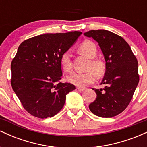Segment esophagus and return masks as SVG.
I'll use <instances>...</instances> for the list:
<instances>
[{
  "label": "esophagus",
  "mask_w": 147,
  "mask_h": 147,
  "mask_svg": "<svg viewBox=\"0 0 147 147\" xmlns=\"http://www.w3.org/2000/svg\"><path fill=\"white\" fill-rule=\"evenodd\" d=\"M77 89L78 90L79 92H83V91L85 90V89L84 88H79V87H77Z\"/></svg>",
  "instance_id": "34e87169"
}]
</instances>
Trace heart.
Returning a JSON list of instances; mask_svg holds the SVG:
<instances>
[{
    "label": "heart",
    "mask_w": 147,
    "mask_h": 147,
    "mask_svg": "<svg viewBox=\"0 0 147 147\" xmlns=\"http://www.w3.org/2000/svg\"><path fill=\"white\" fill-rule=\"evenodd\" d=\"M79 52L82 55L90 59L88 71L86 73H72L67 77L69 82L80 88L87 86L89 84L93 83L96 79V75L102 77L105 74L106 65L104 61L100 59H95L97 53V46L93 42L86 41L83 42L79 47ZM60 64L65 72H70L72 65L71 61V54L70 51L64 52L60 57Z\"/></svg>",
    "instance_id": "heart-1"
}]
</instances>
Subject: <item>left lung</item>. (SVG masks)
<instances>
[{
  "mask_svg": "<svg viewBox=\"0 0 147 147\" xmlns=\"http://www.w3.org/2000/svg\"><path fill=\"white\" fill-rule=\"evenodd\" d=\"M98 43L106 61V70L102 83L95 89L97 97L89 105L91 112L102 117H112L126 109L139 82L138 60L122 36L105 30L84 33Z\"/></svg>",
  "mask_w": 147,
  "mask_h": 147,
  "instance_id": "8db88e82",
  "label": "left lung"
}]
</instances>
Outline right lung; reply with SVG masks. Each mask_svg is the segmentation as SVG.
I'll return each instance as SVG.
<instances>
[{
  "mask_svg": "<svg viewBox=\"0 0 147 147\" xmlns=\"http://www.w3.org/2000/svg\"><path fill=\"white\" fill-rule=\"evenodd\" d=\"M82 32L44 34L22 42L11 63V84L23 108L38 118L52 117L75 86L61 83L60 57Z\"/></svg>",
  "mask_w": 147,
  "mask_h": 147,
  "instance_id": "obj_1",
  "label": "right lung"
}]
</instances>
